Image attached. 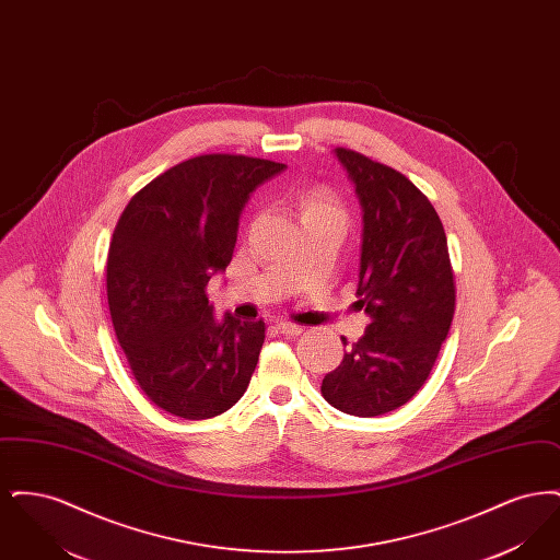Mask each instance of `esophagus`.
I'll use <instances>...</instances> for the list:
<instances>
[{
	"label": "esophagus",
	"instance_id": "1",
	"mask_svg": "<svg viewBox=\"0 0 560 560\" xmlns=\"http://www.w3.org/2000/svg\"><path fill=\"white\" fill-rule=\"evenodd\" d=\"M275 329L279 334H285V336H300L304 331L302 325H295V323H288V320H277L275 323Z\"/></svg>",
	"mask_w": 560,
	"mask_h": 560
}]
</instances>
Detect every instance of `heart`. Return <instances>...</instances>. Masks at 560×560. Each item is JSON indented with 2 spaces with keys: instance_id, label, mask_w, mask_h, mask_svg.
I'll return each mask as SVG.
<instances>
[{
  "instance_id": "heart-1",
  "label": "heart",
  "mask_w": 560,
  "mask_h": 560,
  "mask_svg": "<svg viewBox=\"0 0 560 560\" xmlns=\"http://www.w3.org/2000/svg\"><path fill=\"white\" fill-rule=\"evenodd\" d=\"M300 220H315V218H336L347 224L348 213L340 197L327 187H315L300 195L298 199Z\"/></svg>"
}]
</instances>
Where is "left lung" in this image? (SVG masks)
Returning a JSON list of instances; mask_svg holds the SVG:
<instances>
[{"instance_id":"8db88e82","label":"left lung","mask_w":560,"mask_h":560,"mask_svg":"<svg viewBox=\"0 0 560 560\" xmlns=\"http://www.w3.org/2000/svg\"><path fill=\"white\" fill-rule=\"evenodd\" d=\"M336 153L363 206L357 293L372 323L323 377L320 395L348 416L375 418L424 386L452 327L455 275L443 222L427 195L384 163L345 147Z\"/></svg>"}]
</instances>
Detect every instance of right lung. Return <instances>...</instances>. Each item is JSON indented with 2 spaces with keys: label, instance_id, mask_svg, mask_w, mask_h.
<instances>
[{
  "label": "right lung",
  "instance_id": "1",
  "mask_svg": "<svg viewBox=\"0 0 560 560\" xmlns=\"http://www.w3.org/2000/svg\"><path fill=\"white\" fill-rule=\"evenodd\" d=\"M285 163L212 153L183 161L140 188L108 245L113 329L147 399L185 420H208L247 390L265 345V320L224 315L208 300L229 267L240 213Z\"/></svg>",
  "mask_w": 560,
  "mask_h": 560
}]
</instances>
